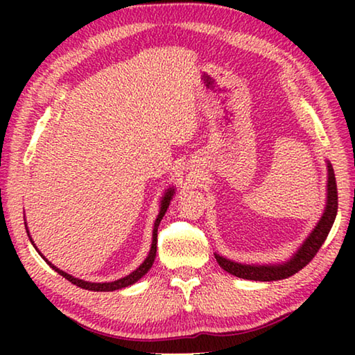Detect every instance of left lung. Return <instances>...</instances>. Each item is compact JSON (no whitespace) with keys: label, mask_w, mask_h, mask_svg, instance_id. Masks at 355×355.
Returning a JSON list of instances; mask_svg holds the SVG:
<instances>
[{"label":"left lung","mask_w":355,"mask_h":355,"mask_svg":"<svg viewBox=\"0 0 355 355\" xmlns=\"http://www.w3.org/2000/svg\"><path fill=\"white\" fill-rule=\"evenodd\" d=\"M327 164V184H326V207L321 214L320 220L315 225L313 230L309 233V236L304 239L302 244L299 245L296 252L285 261L279 263H268V264H254V263H238L230 258H225L219 254H214L216 261L224 271L236 275L239 279L257 280V282H272L291 277L300 269L313 260L316 252L320 250L321 245L326 241L330 228H332L336 211H338V194H336V182L332 164L326 161Z\"/></svg>","instance_id":"1"}]
</instances>
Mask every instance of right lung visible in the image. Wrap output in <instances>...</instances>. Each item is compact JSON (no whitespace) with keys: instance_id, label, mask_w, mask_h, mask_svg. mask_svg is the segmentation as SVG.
<instances>
[{"instance_id":"obj_1","label":"right lung","mask_w":355,"mask_h":355,"mask_svg":"<svg viewBox=\"0 0 355 355\" xmlns=\"http://www.w3.org/2000/svg\"><path fill=\"white\" fill-rule=\"evenodd\" d=\"M173 196H175V188H173V186H169V188H167V189L164 191L163 197H161V202H159V213H158V216H156L155 224H153L152 245H150V250H148V255L146 257V260H144V261L139 264V268H136L133 272H130L128 275H125V277L117 279V280H114V282H98V284H97V282L81 280V279L73 277V275H71V274L64 272L62 269L56 268L55 264H53L51 261H48L46 258L40 254L39 249H37V245L34 244L31 235H29V230H28V227H26V222H25V227H26L29 241H31V244L34 245L35 250L39 252L40 257L44 258V260H45L48 264H50V268L55 269V271H56L59 275H62V277H65L69 282H71V284H73V285L83 288V290H89V291H116V290H122V288H127V286H130V285L136 284V282L139 280V279H142L144 275H146V274L148 272V269L152 268V264H153V261H155V257H156V243H158V227H159V222H161V219H163V216L166 214L167 208H169L171 200L173 199Z\"/></svg>"}]
</instances>
